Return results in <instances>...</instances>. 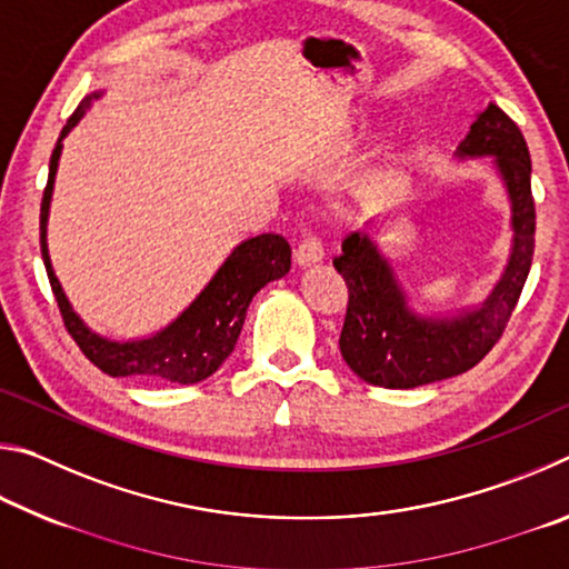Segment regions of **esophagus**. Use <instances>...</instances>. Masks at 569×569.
<instances>
[{
  "label": "esophagus",
  "mask_w": 569,
  "mask_h": 569,
  "mask_svg": "<svg viewBox=\"0 0 569 569\" xmlns=\"http://www.w3.org/2000/svg\"><path fill=\"white\" fill-rule=\"evenodd\" d=\"M323 246H321V240L316 238V236H308V238H303L301 243H298V248L293 250V261L298 263V266H313V263H319V261H323Z\"/></svg>",
  "instance_id": "1"
}]
</instances>
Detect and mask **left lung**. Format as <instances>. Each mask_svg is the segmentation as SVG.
Wrapping results in <instances>:
<instances>
[{
	"instance_id": "obj_1",
	"label": "left lung",
	"mask_w": 569,
	"mask_h": 569,
	"mask_svg": "<svg viewBox=\"0 0 569 569\" xmlns=\"http://www.w3.org/2000/svg\"><path fill=\"white\" fill-rule=\"evenodd\" d=\"M459 158L492 156L512 203V256L481 308L461 316H419L369 233L343 238L336 271L349 288L341 356L356 377L383 389H413L469 371L502 339L535 253L532 160L517 122L497 104L477 114Z\"/></svg>"
}]
</instances>
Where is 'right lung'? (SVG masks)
Listing matches in <instances>:
<instances>
[{
    "instance_id": "1",
    "label": "right lung",
    "mask_w": 569,
    "mask_h": 569,
    "mask_svg": "<svg viewBox=\"0 0 569 569\" xmlns=\"http://www.w3.org/2000/svg\"><path fill=\"white\" fill-rule=\"evenodd\" d=\"M98 98L100 92L88 94V98L77 104L72 118L62 128L60 140H57L50 158V176H47V188L40 208L42 258L57 306H60L64 329L72 336L74 343L80 346V351L100 371L110 373V377H140L166 383H198L208 379L210 373H216L220 363L233 353L253 296L266 283L288 273V268H291V246H288L283 236L276 233H263L243 240L238 248H233V253L226 258V263L218 268V273L210 278V283L200 291L196 301L176 321L156 336H150V339L110 341L104 336L90 331L80 316L72 311V306L67 301L62 286L52 271L50 253H47V216H50V200L57 162H60L62 152V140L80 122L82 114L90 110L92 100Z\"/></svg>"
}]
</instances>
